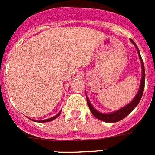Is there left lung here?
<instances>
[{
  "mask_svg": "<svg viewBox=\"0 0 155 155\" xmlns=\"http://www.w3.org/2000/svg\"><path fill=\"white\" fill-rule=\"evenodd\" d=\"M130 42L134 45V47L136 48V50L139 54V58L141 61V67H142V78H141V82L140 85H139V88L138 92L135 95L134 98L132 99L131 101L128 104H127L126 106L123 107L122 108L119 109V110L113 111V112L110 113H102L99 112V110H97L94 107L92 106V104H91L90 100L88 99V96L87 95L86 91V98H87V105L89 107L91 112L92 113V114L96 118V119L101 120V121L106 122V123H116L119 122L122 119H123L125 117H127L128 114L131 112L132 110H134V108L136 107L137 105L139 104V101H140L141 98L143 96V91H144V86H145V68H144V64L143 62L142 57H141L140 52H139V48L137 47L136 44L134 42V41L132 39H130Z\"/></svg>",
  "mask_w": 155,
  "mask_h": 155,
  "instance_id": "obj_1",
  "label": "left lung"
}]
</instances>
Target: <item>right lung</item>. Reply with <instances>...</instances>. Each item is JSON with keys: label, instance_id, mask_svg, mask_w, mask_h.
<instances>
[{"label": "right lung", "instance_id": "add662e5", "mask_svg": "<svg viewBox=\"0 0 155 155\" xmlns=\"http://www.w3.org/2000/svg\"><path fill=\"white\" fill-rule=\"evenodd\" d=\"M61 110H60V112L58 113V114H56V115H55V116L51 117V118H49V119H45V120H40V121H38V120H35V119H31L32 121L37 122V123H47V122H51V121H52V120H54V119H56V118H57V117L59 116V115H60V113H61Z\"/></svg>", "mask_w": 155, "mask_h": 155}]
</instances>
